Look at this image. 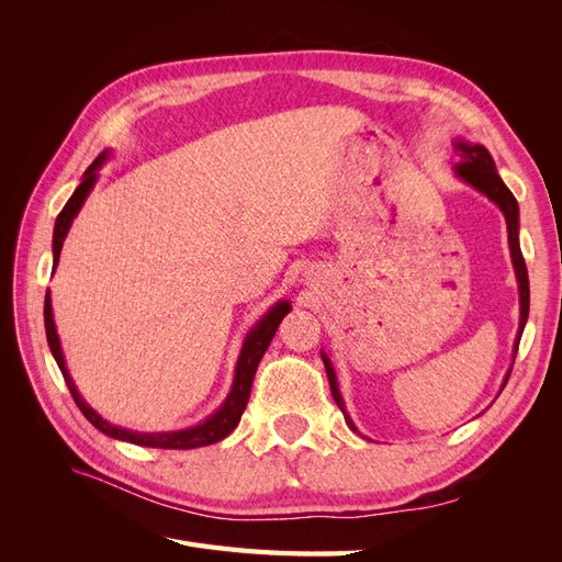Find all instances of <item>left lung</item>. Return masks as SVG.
I'll list each match as a JSON object with an SVG mask.
<instances>
[{"label":"left lung","mask_w":562,"mask_h":562,"mask_svg":"<svg viewBox=\"0 0 562 562\" xmlns=\"http://www.w3.org/2000/svg\"><path fill=\"white\" fill-rule=\"evenodd\" d=\"M452 147H454L457 157H459V161L454 164V176L459 180H464L467 184H471L473 190H479L481 194H485L506 217L508 250H512V262H514V269H516L518 295H520V323H518V335H516V342H514V359H516V351H518V345H520V335H522L525 323H527V314H530V279H527V267H525V260H522L520 239H518V229H520V225H518V220H520L518 217L520 215L518 213V201L512 194V190H508V187L504 184V180L499 178L495 159H492V155L483 145H471V143L459 138V140H454ZM321 359H323V366H326V375H328V382H330V394H333L337 407H339V411H342V415H345V419L349 424V429L351 431H359V429H356V424L351 422L349 413H347L342 394H339L335 368H333L330 359L326 356V351H321ZM508 375H512V370L506 372L502 389L506 386Z\"/></svg>","instance_id":"1"}]
</instances>
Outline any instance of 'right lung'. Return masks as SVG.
I'll return each instance as SVG.
<instances>
[{"label": "right lung", "mask_w": 562, "mask_h": 562, "mask_svg": "<svg viewBox=\"0 0 562 562\" xmlns=\"http://www.w3.org/2000/svg\"><path fill=\"white\" fill-rule=\"evenodd\" d=\"M110 159V149L100 151L98 159L87 168V173H83L79 187L75 190V194L70 196V201L65 203V209L60 211V215L56 217V227H54V269L58 267L60 260V250H63V241L67 232L72 227V220L77 217V213L81 211L83 201L91 194L93 184L98 180V168L103 166ZM291 312V302L288 300H279L274 307H271L255 326L248 330L246 339H244V347L239 353V361H236V370H234V382L229 394L225 398V403L217 407V411L206 417L203 422H199L196 427L190 429H180V431H159V434H145V431H131L124 427H116V424H110L108 419L100 417L93 407L81 398V394L77 391L75 380L70 378V370L65 366V356L60 349V337L56 333V323H54V310H50V295L46 293L44 300V326H46V339H48V347L50 353H54V359L63 372L65 384L70 389V394L77 403L79 411L83 413L93 427L98 431H103L110 438L116 440H126V443L133 446H143V448H161V450H192V448H203V446H213L217 440L227 438L234 429L236 424H239L244 411H246V403L250 398V386H252V378H255V370H258L262 356L271 342V337H274L279 323L283 321V316Z\"/></svg>", "instance_id": "right-lung-1"}]
</instances>
